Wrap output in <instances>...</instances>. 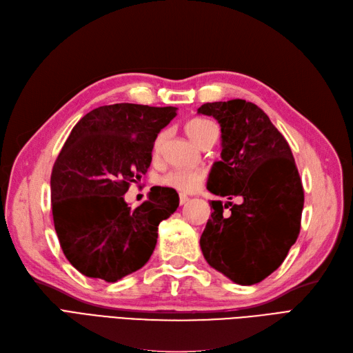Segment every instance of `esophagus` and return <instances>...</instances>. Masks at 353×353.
Returning a JSON list of instances; mask_svg holds the SVG:
<instances>
[{
	"mask_svg": "<svg viewBox=\"0 0 353 353\" xmlns=\"http://www.w3.org/2000/svg\"><path fill=\"white\" fill-rule=\"evenodd\" d=\"M189 201V198L186 196V195H180L179 196V202H180V205H185V203Z\"/></svg>",
	"mask_w": 353,
	"mask_h": 353,
	"instance_id": "esophagus-1",
	"label": "esophagus"
}]
</instances>
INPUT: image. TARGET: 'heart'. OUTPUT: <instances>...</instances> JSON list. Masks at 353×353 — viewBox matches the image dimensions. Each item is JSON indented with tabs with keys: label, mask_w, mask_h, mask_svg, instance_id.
Segmentation results:
<instances>
[{
	"label": "heart",
	"mask_w": 353,
	"mask_h": 353,
	"mask_svg": "<svg viewBox=\"0 0 353 353\" xmlns=\"http://www.w3.org/2000/svg\"><path fill=\"white\" fill-rule=\"evenodd\" d=\"M185 132L186 134L190 138V141L193 143H196L198 146L208 139L211 134L217 133V128H215V124L211 123L210 120L205 119H192L186 123L185 126ZM163 133L158 134V138L154 142V152L158 151V148H160V143L163 141ZM203 179H205V173L202 172V170H172V172L165 173L163 177H160V183L165 188L170 189H174L180 193H189L196 190L201 185Z\"/></svg>",
	"instance_id": "1"
}]
</instances>
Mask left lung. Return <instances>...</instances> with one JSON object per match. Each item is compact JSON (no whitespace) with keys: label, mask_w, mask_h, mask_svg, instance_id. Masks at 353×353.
Listing matches in <instances>:
<instances>
[{"label":"left lung","mask_w":353,"mask_h":353,"mask_svg":"<svg viewBox=\"0 0 353 353\" xmlns=\"http://www.w3.org/2000/svg\"><path fill=\"white\" fill-rule=\"evenodd\" d=\"M199 114L221 128V161L207 189L242 203L211 201L214 210L201 236L207 263L232 281L251 286L276 271L296 242L303 188L290 146L265 112L252 102H207ZM232 214L223 216L222 208Z\"/></svg>","instance_id":"obj_1"}]
</instances>
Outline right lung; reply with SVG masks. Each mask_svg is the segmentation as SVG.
<instances>
[{
    "label": "right lung",
    "instance_id": "obj_1",
    "mask_svg": "<svg viewBox=\"0 0 353 353\" xmlns=\"http://www.w3.org/2000/svg\"><path fill=\"white\" fill-rule=\"evenodd\" d=\"M176 107L102 105L77 121L51 173L57 236L70 264L90 279L114 283L151 258L158 224L179 207L174 189L154 186L130 208L124 193L148 172L158 133Z\"/></svg>",
    "mask_w": 353,
    "mask_h": 353
}]
</instances>
